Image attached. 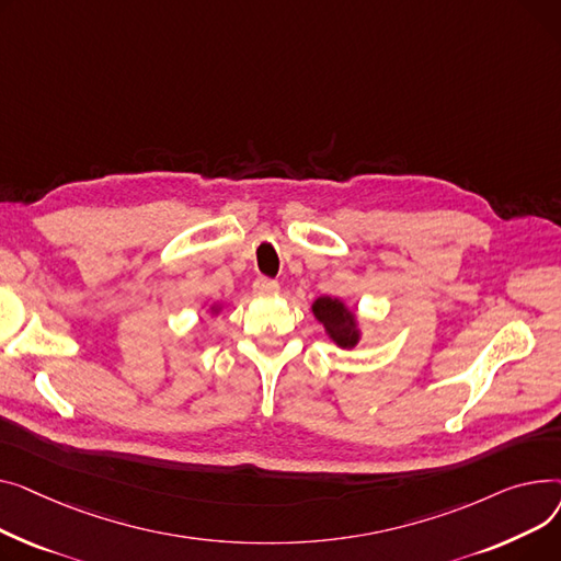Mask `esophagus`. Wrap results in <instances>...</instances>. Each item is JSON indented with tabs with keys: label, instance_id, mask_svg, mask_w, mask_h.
Wrapping results in <instances>:
<instances>
[{
	"label": "esophagus",
	"instance_id": "obj_1",
	"mask_svg": "<svg viewBox=\"0 0 561 561\" xmlns=\"http://www.w3.org/2000/svg\"><path fill=\"white\" fill-rule=\"evenodd\" d=\"M278 289H280V285L276 280H272V278H265V276L255 278V283H253V291L257 296H276Z\"/></svg>",
	"mask_w": 561,
	"mask_h": 561
}]
</instances>
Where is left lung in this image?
<instances>
[{
	"label": "left lung",
	"instance_id": "left-lung-1",
	"mask_svg": "<svg viewBox=\"0 0 561 561\" xmlns=\"http://www.w3.org/2000/svg\"><path fill=\"white\" fill-rule=\"evenodd\" d=\"M312 314L319 323H323L328 337H331L342 348H353L359 342V328L355 312L346 308L340 299L333 296H319L312 304Z\"/></svg>",
	"mask_w": 561,
	"mask_h": 561
}]
</instances>
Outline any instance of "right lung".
I'll list each match as a JSON object with an SVG mask.
<instances>
[{
	"label": "right lung",
	"mask_w": 561,
	"mask_h": 561,
	"mask_svg": "<svg viewBox=\"0 0 561 561\" xmlns=\"http://www.w3.org/2000/svg\"><path fill=\"white\" fill-rule=\"evenodd\" d=\"M213 310H215V312H217V306H213Z\"/></svg>",
	"instance_id": "1"
}]
</instances>
